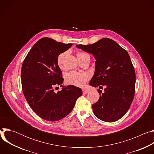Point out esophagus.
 Returning <instances> with one entry per match:
<instances>
[{
    "label": "esophagus",
    "mask_w": 154,
    "mask_h": 154,
    "mask_svg": "<svg viewBox=\"0 0 154 154\" xmlns=\"http://www.w3.org/2000/svg\"><path fill=\"white\" fill-rule=\"evenodd\" d=\"M82 91H83V94H86L87 93H88L89 91H88V90H83Z\"/></svg>",
    "instance_id": "34e87169"
}]
</instances>
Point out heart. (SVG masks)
<instances>
[{"label":"heart","mask_w":154,"mask_h":154,"mask_svg":"<svg viewBox=\"0 0 154 154\" xmlns=\"http://www.w3.org/2000/svg\"><path fill=\"white\" fill-rule=\"evenodd\" d=\"M86 55L84 53L79 52L77 54V57H80ZM66 55V52H63L60 54L57 58V64L60 68L63 67V61L64 58ZM89 75L86 73L78 72L75 71H72L68 73L65 76V82L66 83L71 85H74L78 87H82L84 86L86 82L88 80Z\"/></svg>","instance_id":"obj_1"}]
</instances>
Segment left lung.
<instances>
[{"label":"left lung","instance_id":"1","mask_svg":"<svg viewBox=\"0 0 154 154\" xmlns=\"http://www.w3.org/2000/svg\"><path fill=\"white\" fill-rule=\"evenodd\" d=\"M76 47L92 54L96 60L90 85L106 86L103 92L98 91L99 99L92 105L94 114L105 122L119 120L128 110L135 95V71L128 52L107 38L93 45Z\"/></svg>","mask_w":154,"mask_h":154}]
</instances>
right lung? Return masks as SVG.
Here are the masks:
<instances>
[{
    "label": "right lung",
    "mask_w": 154,
    "mask_h": 154,
    "mask_svg": "<svg viewBox=\"0 0 154 154\" xmlns=\"http://www.w3.org/2000/svg\"><path fill=\"white\" fill-rule=\"evenodd\" d=\"M72 45L42 38L35 44L22 66L24 95L32 110L45 120L57 121L66 116L82 95L78 87L62 85V72L57 64L58 55ZM58 85L62 90L55 93L54 88Z\"/></svg>",
    "instance_id": "add662e5"
}]
</instances>
